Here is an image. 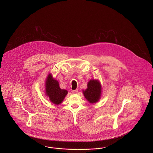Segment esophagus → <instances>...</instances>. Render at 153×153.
<instances>
[{
	"label": "esophagus",
	"mask_w": 153,
	"mask_h": 153,
	"mask_svg": "<svg viewBox=\"0 0 153 153\" xmlns=\"http://www.w3.org/2000/svg\"><path fill=\"white\" fill-rule=\"evenodd\" d=\"M78 92H79L78 89H76V90L72 91V93H73V94H77L78 93Z\"/></svg>",
	"instance_id": "esophagus-1"
}]
</instances>
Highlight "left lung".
Listing matches in <instances>:
<instances>
[{"mask_svg": "<svg viewBox=\"0 0 153 153\" xmlns=\"http://www.w3.org/2000/svg\"><path fill=\"white\" fill-rule=\"evenodd\" d=\"M102 87L100 81L91 79L88 82L87 88L82 90V93L88 102L91 104L97 102L101 98Z\"/></svg>", "mask_w": 153, "mask_h": 153, "instance_id": "left-lung-1", "label": "left lung"}]
</instances>
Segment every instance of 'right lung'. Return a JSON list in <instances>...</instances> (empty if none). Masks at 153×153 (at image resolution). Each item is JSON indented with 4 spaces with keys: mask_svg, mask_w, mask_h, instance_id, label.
Instances as JSON below:
<instances>
[{
    "mask_svg": "<svg viewBox=\"0 0 153 153\" xmlns=\"http://www.w3.org/2000/svg\"><path fill=\"white\" fill-rule=\"evenodd\" d=\"M45 95L55 105H59L64 100L68 92L59 87L58 81L53 77L51 73L48 74L45 82Z\"/></svg>",
    "mask_w": 153,
    "mask_h": 153,
    "instance_id": "right-lung-1",
    "label": "right lung"
}]
</instances>
